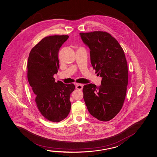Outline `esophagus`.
<instances>
[{
    "mask_svg": "<svg viewBox=\"0 0 157 157\" xmlns=\"http://www.w3.org/2000/svg\"><path fill=\"white\" fill-rule=\"evenodd\" d=\"M75 87L78 90H82V88H83V85L80 84H77Z\"/></svg>",
    "mask_w": 157,
    "mask_h": 157,
    "instance_id": "obj_1",
    "label": "esophagus"
}]
</instances>
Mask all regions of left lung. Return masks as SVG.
Returning a JSON list of instances; mask_svg holds the SVG:
<instances>
[{"label":"left lung","instance_id":"left-lung-1","mask_svg":"<svg viewBox=\"0 0 157 157\" xmlns=\"http://www.w3.org/2000/svg\"><path fill=\"white\" fill-rule=\"evenodd\" d=\"M90 49V61L98 75L102 78L98 87L85 85L84 100L90 114L98 120L113 119L123 107L128 83V70L123 49L116 39L105 32L80 33Z\"/></svg>","mask_w":157,"mask_h":157}]
</instances>
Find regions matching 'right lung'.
Here are the masks:
<instances>
[{"mask_svg": "<svg viewBox=\"0 0 157 157\" xmlns=\"http://www.w3.org/2000/svg\"><path fill=\"white\" fill-rule=\"evenodd\" d=\"M68 36H46L32 48L27 63V78L36 96L39 111L46 119L57 123L70 113L73 84L55 82L54 75L59 68V52Z\"/></svg>", "mask_w": 157, "mask_h": 157, "instance_id": "right-lung-1", "label": "right lung"}]
</instances>
